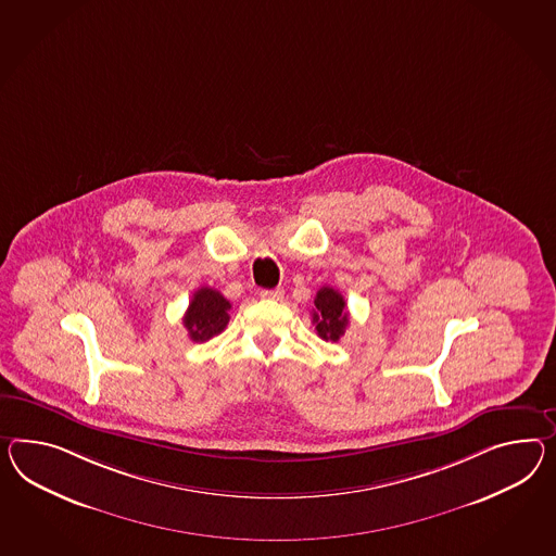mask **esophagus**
Here are the masks:
<instances>
[{"instance_id": "esophagus-1", "label": "esophagus", "mask_w": 556, "mask_h": 556, "mask_svg": "<svg viewBox=\"0 0 556 556\" xmlns=\"http://www.w3.org/2000/svg\"><path fill=\"white\" fill-rule=\"evenodd\" d=\"M285 296V290L282 288H274V290H262L260 292V299L264 300H282Z\"/></svg>"}]
</instances>
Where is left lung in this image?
I'll return each instance as SVG.
<instances>
[{
    "mask_svg": "<svg viewBox=\"0 0 556 556\" xmlns=\"http://www.w3.org/2000/svg\"><path fill=\"white\" fill-rule=\"evenodd\" d=\"M314 306L316 308L313 311V323L316 325L318 337L325 341H339L349 325L346 302L342 299L341 292L330 286H323L316 292Z\"/></svg>",
    "mask_w": 556,
    "mask_h": 556,
    "instance_id": "1",
    "label": "left lung"
}]
</instances>
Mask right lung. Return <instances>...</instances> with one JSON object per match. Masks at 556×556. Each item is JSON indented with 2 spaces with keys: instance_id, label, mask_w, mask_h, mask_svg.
Instances as JSON below:
<instances>
[{
  "instance_id": "right-lung-1",
  "label": "right lung",
  "mask_w": 556,
  "mask_h": 556,
  "mask_svg": "<svg viewBox=\"0 0 556 556\" xmlns=\"http://www.w3.org/2000/svg\"><path fill=\"white\" fill-rule=\"evenodd\" d=\"M229 311H231L229 300L224 299L217 290L210 286L200 288L193 294L184 316V327L189 332V339L193 342H205L215 334H219L224 328L228 327Z\"/></svg>"
}]
</instances>
